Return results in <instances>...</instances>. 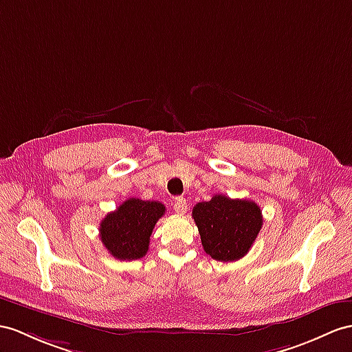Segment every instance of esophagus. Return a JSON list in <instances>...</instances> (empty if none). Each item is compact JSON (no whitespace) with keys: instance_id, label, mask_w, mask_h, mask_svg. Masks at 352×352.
I'll use <instances>...</instances> for the list:
<instances>
[{"instance_id":"1","label":"esophagus","mask_w":352,"mask_h":352,"mask_svg":"<svg viewBox=\"0 0 352 352\" xmlns=\"http://www.w3.org/2000/svg\"><path fill=\"white\" fill-rule=\"evenodd\" d=\"M173 209L176 213H179V215H184V213L186 212L188 209V204H186V200L182 199V197H179V199H176L175 204H173Z\"/></svg>"}]
</instances>
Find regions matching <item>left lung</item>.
I'll return each mask as SVG.
<instances>
[{"label":"left lung","instance_id":"left-lung-1","mask_svg":"<svg viewBox=\"0 0 352 352\" xmlns=\"http://www.w3.org/2000/svg\"><path fill=\"white\" fill-rule=\"evenodd\" d=\"M192 218L203 250L222 263L237 261L250 252L263 226L258 204L222 194L213 195L209 201L197 203Z\"/></svg>","mask_w":352,"mask_h":352}]
</instances>
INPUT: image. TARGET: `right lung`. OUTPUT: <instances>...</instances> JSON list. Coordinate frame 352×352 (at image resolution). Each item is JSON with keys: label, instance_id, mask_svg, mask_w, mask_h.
I'll use <instances>...</instances> for the list:
<instances>
[{"label": "right lung", "instance_id": "obj_1", "mask_svg": "<svg viewBox=\"0 0 352 352\" xmlns=\"http://www.w3.org/2000/svg\"><path fill=\"white\" fill-rule=\"evenodd\" d=\"M160 201L128 199L100 224V239L106 250L118 260H139L146 255L152 230L164 215Z\"/></svg>", "mask_w": 352, "mask_h": 352}]
</instances>
